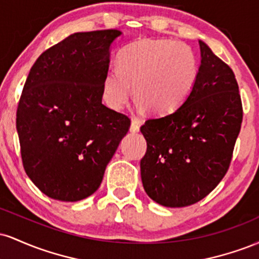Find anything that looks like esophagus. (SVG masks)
<instances>
[{"instance_id":"esophagus-1","label":"esophagus","mask_w":259,"mask_h":259,"mask_svg":"<svg viewBox=\"0 0 259 259\" xmlns=\"http://www.w3.org/2000/svg\"><path fill=\"white\" fill-rule=\"evenodd\" d=\"M140 130V124H139V121L136 120V119H134L133 121H132V125H130V132L132 133H138Z\"/></svg>"}]
</instances>
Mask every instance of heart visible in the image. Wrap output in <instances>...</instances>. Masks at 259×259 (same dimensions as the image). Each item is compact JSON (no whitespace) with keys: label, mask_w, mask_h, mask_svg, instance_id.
<instances>
[{"label":"heart","mask_w":259,"mask_h":259,"mask_svg":"<svg viewBox=\"0 0 259 259\" xmlns=\"http://www.w3.org/2000/svg\"><path fill=\"white\" fill-rule=\"evenodd\" d=\"M198 76V64L189 45L170 38H144L119 52L117 68L103 78V97L120 109L133 92L136 108L167 115L189 99Z\"/></svg>","instance_id":"heart-1"}]
</instances>
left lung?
Instances as JSON below:
<instances>
[{
	"label": "left lung",
	"instance_id": "8db88e82",
	"mask_svg": "<svg viewBox=\"0 0 259 259\" xmlns=\"http://www.w3.org/2000/svg\"><path fill=\"white\" fill-rule=\"evenodd\" d=\"M191 95L177 111L140 130L147 151L140 162L145 191L165 207L201 201L227 174L242 123L235 74L203 41Z\"/></svg>",
	"mask_w": 259,
	"mask_h": 259
}]
</instances>
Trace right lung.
<instances>
[{"label":"right lung","instance_id":"right-lung-1","mask_svg":"<svg viewBox=\"0 0 259 259\" xmlns=\"http://www.w3.org/2000/svg\"><path fill=\"white\" fill-rule=\"evenodd\" d=\"M115 29L75 32L41 53L17 108L25 173L45 195L75 202L94 194L130 119L102 105Z\"/></svg>","mask_w":259,"mask_h":259}]
</instances>
